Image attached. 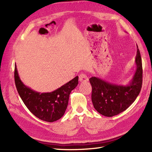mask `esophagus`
Returning <instances> with one entry per match:
<instances>
[{
	"label": "esophagus",
	"mask_w": 152,
	"mask_h": 152,
	"mask_svg": "<svg viewBox=\"0 0 152 152\" xmlns=\"http://www.w3.org/2000/svg\"><path fill=\"white\" fill-rule=\"evenodd\" d=\"M79 81L80 82H88V78L86 74H80L79 76Z\"/></svg>",
	"instance_id": "obj_1"
}]
</instances>
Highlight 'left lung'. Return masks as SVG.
<instances>
[{
    "mask_svg": "<svg viewBox=\"0 0 152 152\" xmlns=\"http://www.w3.org/2000/svg\"><path fill=\"white\" fill-rule=\"evenodd\" d=\"M135 58L137 70L129 83L126 86L115 84L97 77H91V100L93 106L99 114L112 117L125 111L133 104L139 95L142 84V64L140 51Z\"/></svg>",
    "mask_w": 152,
    "mask_h": 152,
    "instance_id": "8db88e82",
    "label": "left lung"
}]
</instances>
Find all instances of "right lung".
Wrapping results in <instances>:
<instances>
[{
	"mask_svg": "<svg viewBox=\"0 0 152 152\" xmlns=\"http://www.w3.org/2000/svg\"><path fill=\"white\" fill-rule=\"evenodd\" d=\"M14 78L18 92L29 111L42 121L53 122L63 117L70 92L78 84V76L50 93H39L25 86L19 78L16 64Z\"/></svg>",
	"mask_w": 152,
	"mask_h": 152,
	"instance_id": "obj_1",
	"label": "right lung"
}]
</instances>
